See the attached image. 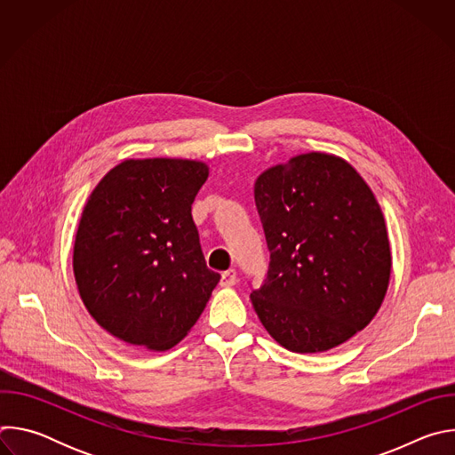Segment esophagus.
I'll use <instances>...</instances> for the list:
<instances>
[{"label": "esophagus", "mask_w": 455, "mask_h": 455, "mask_svg": "<svg viewBox=\"0 0 455 455\" xmlns=\"http://www.w3.org/2000/svg\"><path fill=\"white\" fill-rule=\"evenodd\" d=\"M235 283H237V272H235V270H227V272L221 274L220 284H221L223 288H230V286H234Z\"/></svg>", "instance_id": "obj_1"}]
</instances>
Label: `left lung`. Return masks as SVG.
Wrapping results in <instances>:
<instances>
[{
    "instance_id": "left-lung-1",
    "label": "left lung",
    "mask_w": 455,
    "mask_h": 455,
    "mask_svg": "<svg viewBox=\"0 0 455 455\" xmlns=\"http://www.w3.org/2000/svg\"><path fill=\"white\" fill-rule=\"evenodd\" d=\"M255 207L270 250L253 309L284 349L323 353L378 313L391 244L371 187L340 156L306 153L257 176Z\"/></svg>"
}]
</instances>
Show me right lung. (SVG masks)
Wrapping results in <instances>:
<instances>
[{
  "label": "right lung",
  "instance_id": "1",
  "mask_svg": "<svg viewBox=\"0 0 455 455\" xmlns=\"http://www.w3.org/2000/svg\"><path fill=\"white\" fill-rule=\"evenodd\" d=\"M209 165L129 158L92 190L76 243L79 295L109 335L167 351L204 313L220 274L207 268L190 205Z\"/></svg>",
  "mask_w": 455,
  "mask_h": 455
}]
</instances>
